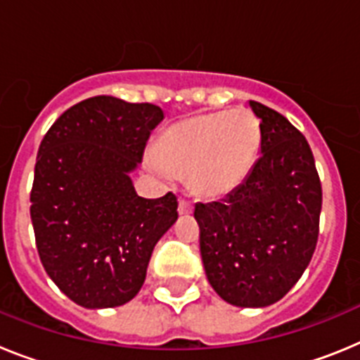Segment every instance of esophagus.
<instances>
[{
    "label": "esophagus",
    "instance_id": "34e87169",
    "mask_svg": "<svg viewBox=\"0 0 360 360\" xmlns=\"http://www.w3.org/2000/svg\"><path fill=\"white\" fill-rule=\"evenodd\" d=\"M178 212L180 214H191L193 212V203L189 202V200H180V203H178Z\"/></svg>",
    "mask_w": 360,
    "mask_h": 360
}]
</instances>
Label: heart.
Returning a JSON list of instances; mask_svg holds the SVG:
<instances>
[{"label": "heart", "instance_id": "obj_1", "mask_svg": "<svg viewBox=\"0 0 360 360\" xmlns=\"http://www.w3.org/2000/svg\"><path fill=\"white\" fill-rule=\"evenodd\" d=\"M262 148V128L247 110L216 111L176 122L153 148L157 167L186 176L202 198L219 200L249 178Z\"/></svg>", "mask_w": 360, "mask_h": 360}]
</instances>
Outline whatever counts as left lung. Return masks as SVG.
<instances>
[{"label":"left lung","mask_w":360,"mask_h":360,"mask_svg":"<svg viewBox=\"0 0 360 360\" xmlns=\"http://www.w3.org/2000/svg\"><path fill=\"white\" fill-rule=\"evenodd\" d=\"M262 128V157L243 186L221 202L196 203L200 252L219 297L262 308L287 295L319 238L323 189L303 133L287 117L250 101Z\"/></svg>","instance_id":"left-lung-1"}]
</instances>
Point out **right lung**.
<instances>
[{
	"mask_svg": "<svg viewBox=\"0 0 360 360\" xmlns=\"http://www.w3.org/2000/svg\"><path fill=\"white\" fill-rule=\"evenodd\" d=\"M162 119L155 104L97 95L68 108L41 141L30 218L46 274L73 303L131 301L155 245L176 221L173 193L142 198L129 178Z\"/></svg>",
	"mask_w": 360,
	"mask_h": 360,
	"instance_id": "add662e5",
	"label": "right lung"
}]
</instances>
